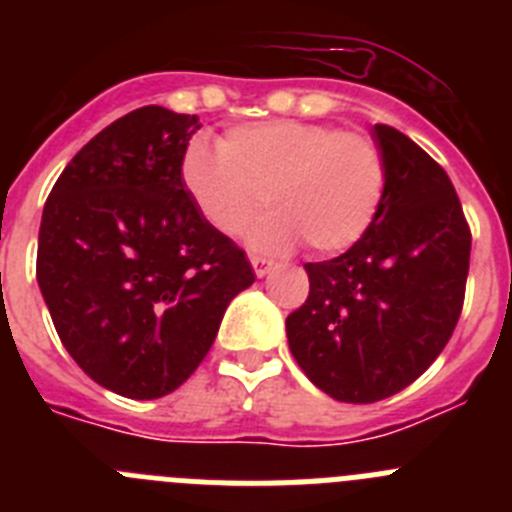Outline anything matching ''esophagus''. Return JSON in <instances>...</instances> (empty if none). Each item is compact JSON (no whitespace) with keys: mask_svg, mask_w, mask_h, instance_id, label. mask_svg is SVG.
I'll return each mask as SVG.
<instances>
[{"mask_svg":"<svg viewBox=\"0 0 512 512\" xmlns=\"http://www.w3.org/2000/svg\"><path fill=\"white\" fill-rule=\"evenodd\" d=\"M251 266L253 271H256V277H266L274 264H271L269 259H264V256H251Z\"/></svg>","mask_w":512,"mask_h":512,"instance_id":"1","label":"esophagus"}]
</instances>
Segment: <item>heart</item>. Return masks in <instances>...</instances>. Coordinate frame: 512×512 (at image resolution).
I'll return each mask as SVG.
<instances>
[{
  "label": "heart",
  "mask_w": 512,
  "mask_h": 512,
  "mask_svg": "<svg viewBox=\"0 0 512 512\" xmlns=\"http://www.w3.org/2000/svg\"><path fill=\"white\" fill-rule=\"evenodd\" d=\"M179 176L212 228L238 235L266 205L251 233L261 251H287L307 241L315 253L351 248L387 189V161L364 133L300 120H269L228 130L220 146L189 140Z\"/></svg>",
  "instance_id": "b5f03b06"
}]
</instances>
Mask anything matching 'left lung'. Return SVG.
Masks as SVG:
<instances>
[{
  "label": "left lung",
  "mask_w": 512,
  "mask_h": 512,
  "mask_svg": "<svg viewBox=\"0 0 512 512\" xmlns=\"http://www.w3.org/2000/svg\"><path fill=\"white\" fill-rule=\"evenodd\" d=\"M387 189L372 228L346 253L305 264L310 295L287 318L289 351L338 402H379L413 384L449 343L472 233L449 174L418 143L374 125Z\"/></svg>",
  "instance_id": "left-lung-1"
}]
</instances>
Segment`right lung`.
<instances>
[{
    "label": "right lung",
    "instance_id": "add662e5",
    "mask_svg": "<svg viewBox=\"0 0 512 512\" xmlns=\"http://www.w3.org/2000/svg\"><path fill=\"white\" fill-rule=\"evenodd\" d=\"M197 130L200 117L158 104L128 112L71 158L43 207L35 274L58 338L130 400L187 382L225 307L256 279L182 184Z\"/></svg>",
    "mask_w": 512,
    "mask_h": 512
}]
</instances>
